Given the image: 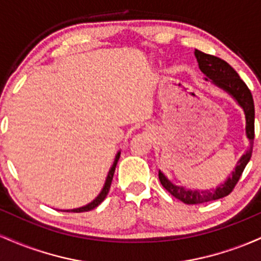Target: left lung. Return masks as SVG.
Segmentation results:
<instances>
[{
    "label": "left lung",
    "mask_w": 261,
    "mask_h": 261,
    "mask_svg": "<svg viewBox=\"0 0 261 261\" xmlns=\"http://www.w3.org/2000/svg\"><path fill=\"white\" fill-rule=\"evenodd\" d=\"M195 58L199 64V68L201 72L205 74V80H211V82L218 88L223 89L224 92L228 93L234 98L237 103L242 107L245 114V134L249 139L250 147L247 152L242 155L241 160L237 162L234 170L232 175L227 178V180L217 187L214 190H191V189H185L182 187L173 184L172 181L167 178L163 173H158L161 184L167 191H169L173 196L179 199L180 201L188 205H195V203H203L214 200L222 199L232 193L236 184L241 179L242 173L250 161L251 153H253V143H254V119H255V110H254V100L253 95L248 88L247 85L241 80L239 74L236 72L232 66L227 64L222 59L217 56L208 55L200 50H195Z\"/></svg>",
    "instance_id": "left-lung-1"
}]
</instances>
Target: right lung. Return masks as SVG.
<instances>
[{"label": "right lung", "mask_w": 261, "mask_h": 261, "mask_svg": "<svg viewBox=\"0 0 261 261\" xmlns=\"http://www.w3.org/2000/svg\"><path fill=\"white\" fill-rule=\"evenodd\" d=\"M119 158H120V151H119L118 153H116V155H115V160H114V163H113L112 168H110L109 173H108L106 182H104V187H103V189H101L99 195L95 197V199L93 200L92 202L87 203L86 206H82V207H79V208L65 210V211L66 212H86V211H91V210L97 207L98 205H100V202H103V200L106 199L107 195H108V193H109V189H110V185H112V180H113V176H114V172H115L116 164H118Z\"/></svg>", "instance_id": "add662e5"}]
</instances>
